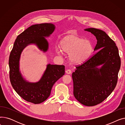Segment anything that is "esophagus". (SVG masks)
Returning a JSON list of instances; mask_svg holds the SVG:
<instances>
[{"instance_id":"esophagus-1","label":"esophagus","mask_w":125,"mask_h":125,"mask_svg":"<svg viewBox=\"0 0 125 125\" xmlns=\"http://www.w3.org/2000/svg\"><path fill=\"white\" fill-rule=\"evenodd\" d=\"M65 73H66V74H69L71 73V71L70 70V69H67L66 70V71H65Z\"/></svg>"}]
</instances>
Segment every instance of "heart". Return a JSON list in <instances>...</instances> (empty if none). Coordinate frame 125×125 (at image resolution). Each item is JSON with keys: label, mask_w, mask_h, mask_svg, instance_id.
I'll use <instances>...</instances> for the list:
<instances>
[{"label": "heart", "mask_w": 125, "mask_h": 125, "mask_svg": "<svg viewBox=\"0 0 125 125\" xmlns=\"http://www.w3.org/2000/svg\"><path fill=\"white\" fill-rule=\"evenodd\" d=\"M56 51L59 55L69 54V62L73 65H81L86 62L93 52L91 42L76 35L69 34L64 37L56 47Z\"/></svg>", "instance_id": "obj_1"}]
</instances>
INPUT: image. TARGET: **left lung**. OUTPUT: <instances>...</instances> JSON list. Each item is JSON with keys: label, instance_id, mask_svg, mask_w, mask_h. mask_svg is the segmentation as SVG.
Here are the masks:
<instances>
[{"label": "left lung", "instance_id": "8db88e82", "mask_svg": "<svg viewBox=\"0 0 125 125\" xmlns=\"http://www.w3.org/2000/svg\"><path fill=\"white\" fill-rule=\"evenodd\" d=\"M97 39L98 52L72 74L73 95L81 104L92 106L106 99L114 90L121 67L119 50L114 41L104 31L84 29Z\"/></svg>", "mask_w": 125, "mask_h": 125}]
</instances>
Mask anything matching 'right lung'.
<instances>
[{
    "label": "right lung",
    "instance_id": "add662e5",
    "mask_svg": "<svg viewBox=\"0 0 125 125\" xmlns=\"http://www.w3.org/2000/svg\"><path fill=\"white\" fill-rule=\"evenodd\" d=\"M55 28L52 23L32 25L17 36L13 45L9 62L10 83L17 93L28 102L39 104L47 100L54 83L65 74L64 65L48 64L41 79L32 83L25 80L20 69V60L24 49L34 44L43 52H47L49 44L45 38L49 37Z\"/></svg>",
    "mask_w": 125,
    "mask_h": 125
}]
</instances>
